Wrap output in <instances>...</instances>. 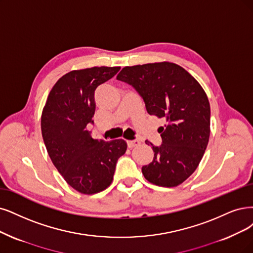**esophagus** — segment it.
Wrapping results in <instances>:
<instances>
[{"label":"esophagus","instance_id":"esophagus-1","mask_svg":"<svg viewBox=\"0 0 253 253\" xmlns=\"http://www.w3.org/2000/svg\"><path fill=\"white\" fill-rule=\"evenodd\" d=\"M127 145H128V148H133V147L139 145V142L138 141H127Z\"/></svg>","mask_w":253,"mask_h":253}]
</instances>
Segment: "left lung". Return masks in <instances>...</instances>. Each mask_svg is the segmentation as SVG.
<instances>
[{
	"label": "left lung",
	"instance_id": "8db88e82",
	"mask_svg": "<svg viewBox=\"0 0 253 253\" xmlns=\"http://www.w3.org/2000/svg\"><path fill=\"white\" fill-rule=\"evenodd\" d=\"M118 80L132 85L145 101L149 115L165 118L158 129L163 144H151L154 157L142 168L155 185L173 188L197 169L211 133V107L207 93L192 75L173 62H154L122 69Z\"/></svg>",
	"mask_w": 253,
	"mask_h": 253
}]
</instances>
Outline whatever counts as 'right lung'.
Wrapping results in <instances>:
<instances>
[{"instance_id":"right-lung-1","label":"right lung","mask_w":253,"mask_h":253,"mask_svg":"<svg viewBox=\"0 0 253 253\" xmlns=\"http://www.w3.org/2000/svg\"><path fill=\"white\" fill-rule=\"evenodd\" d=\"M120 67H93L67 73L54 84L42 114V134L56 169L74 190L92 195L107 189L127 150L124 139H93L95 91Z\"/></svg>"}]
</instances>
